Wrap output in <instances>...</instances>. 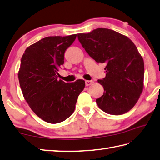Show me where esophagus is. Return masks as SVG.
<instances>
[{"mask_svg": "<svg viewBox=\"0 0 160 160\" xmlns=\"http://www.w3.org/2000/svg\"><path fill=\"white\" fill-rule=\"evenodd\" d=\"M85 83H86V86H90V85L93 84V81H92V80H91V81H86Z\"/></svg>", "mask_w": 160, "mask_h": 160, "instance_id": "obj_1", "label": "esophagus"}]
</instances>
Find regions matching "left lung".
I'll list each match as a JSON object with an SVG mask.
<instances>
[{
  "label": "left lung",
  "instance_id": "1",
  "mask_svg": "<svg viewBox=\"0 0 160 160\" xmlns=\"http://www.w3.org/2000/svg\"><path fill=\"white\" fill-rule=\"evenodd\" d=\"M78 39L96 62L105 63L106 76L98 82L104 93L96 99L105 112L120 115L129 111L143 88L144 62L131 40L115 31L98 28L78 33Z\"/></svg>",
  "mask_w": 160,
  "mask_h": 160
}]
</instances>
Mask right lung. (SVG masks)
Returning a JSON list of instances; mask_svg holds the SVG:
<instances>
[{"mask_svg":"<svg viewBox=\"0 0 160 160\" xmlns=\"http://www.w3.org/2000/svg\"><path fill=\"white\" fill-rule=\"evenodd\" d=\"M76 37L77 34L41 39L28 47L21 59L18 78L24 99L36 115L50 124L72 115L85 87L82 79L73 83L58 79L64 52Z\"/></svg>","mask_w":160,"mask_h":160,"instance_id":"add662e5","label":"right lung"}]
</instances>
